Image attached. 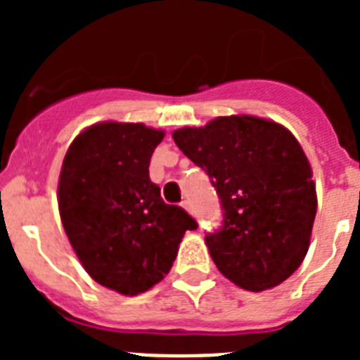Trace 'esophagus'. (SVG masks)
Wrapping results in <instances>:
<instances>
[{
    "label": "esophagus",
    "mask_w": 360,
    "mask_h": 360,
    "mask_svg": "<svg viewBox=\"0 0 360 360\" xmlns=\"http://www.w3.org/2000/svg\"><path fill=\"white\" fill-rule=\"evenodd\" d=\"M182 207L186 209L187 212H191V214H193V205H191L189 200H184V202H182Z\"/></svg>",
    "instance_id": "34e87169"
}]
</instances>
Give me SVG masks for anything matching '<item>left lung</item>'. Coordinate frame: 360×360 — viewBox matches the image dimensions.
Here are the masks:
<instances>
[{
    "instance_id": "left-lung-1",
    "label": "left lung",
    "mask_w": 360,
    "mask_h": 360,
    "mask_svg": "<svg viewBox=\"0 0 360 360\" xmlns=\"http://www.w3.org/2000/svg\"><path fill=\"white\" fill-rule=\"evenodd\" d=\"M176 146L211 178L224 225L205 236L218 270L250 292L278 287L303 263L316 219L311 167L281 124L218 117L173 131Z\"/></svg>"
}]
</instances>
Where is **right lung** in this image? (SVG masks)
Returning a JSON list of instances; mask_svg holds the SVG:
<instances>
[{"instance_id": "right-lung-1", "label": "right lung", "mask_w": 360, "mask_h": 360, "mask_svg": "<svg viewBox=\"0 0 360 360\" xmlns=\"http://www.w3.org/2000/svg\"><path fill=\"white\" fill-rule=\"evenodd\" d=\"M162 139L144 124L108 120L79 133L63 160L57 202L66 236L86 272L122 295L162 281L186 231L198 227L149 178Z\"/></svg>"}]
</instances>
